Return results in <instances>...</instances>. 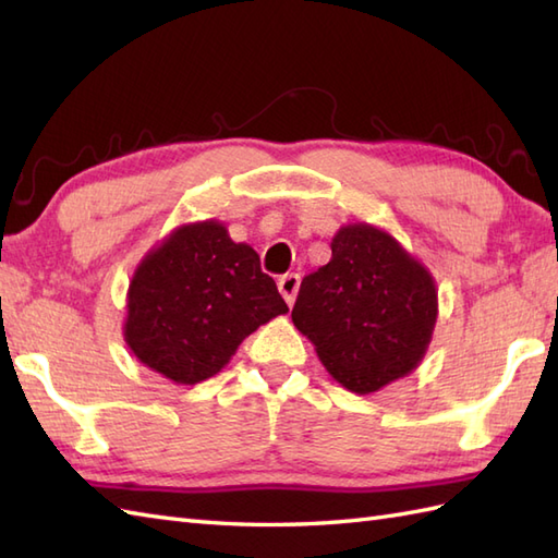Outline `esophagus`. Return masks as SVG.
Returning <instances> with one entry per match:
<instances>
[{
  "label": "esophagus",
  "instance_id": "1",
  "mask_svg": "<svg viewBox=\"0 0 558 558\" xmlns=\"http://www.w3.org/2000/svg\"><path fill=\"white\" fill-rule=\"evenodd\" d=\"M299 289H301V277L299 275H283L279 279V293L283 295V301H287L289 305H293L295 295H299Z\"/></svg>",
  "mask_w": 558,
  "mask_h": 558
}]
</instances>
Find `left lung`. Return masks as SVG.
Wrapping results in <instances>:
<instances>
[{"instance_id": "obj_1", "label": "left lung", "mask_w": 558, "mask_h": 558, "mask_svg": "<svg viewBox=\"0 0 558 558\" xmlns=\"http://www.w3.org/2000/svg\"><path fill=\"white\" fill-rule=\"evenodd\" d=\"M439 315L437 281L387 229L343 225L331 259L301 283L291 319L343 389L375 393L423 363Z\"/></svg>"}]
</instances>
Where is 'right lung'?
<instances>
[{"instance_id": "add662e5", "label": "right lung", "mask_w": 558, "mask_h": 558, "mask_svg": "<svg viewBox=\"0 0 558 558\" xmlns=\"http://www.w3.org/2000/svg\"><path fill=\"white\" fill-rule=\"evenodd\" d=\"M287 313L251 245L231 241L219 219L189 221L135 265L123 341L153 373L191 387L221 373L245 337Z\"/></svg>"}]
</instances>
